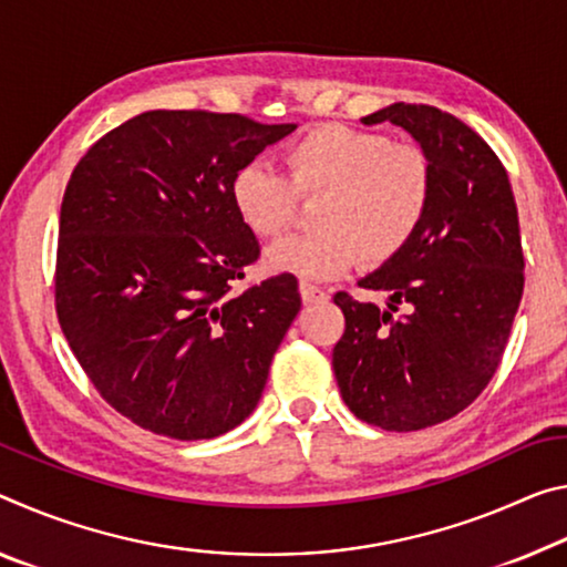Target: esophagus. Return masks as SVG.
Wrapping results in <instances>:
<instances>
[{
	"label": "esophagus",
	"instance_id": "obj_1",
	"mask_svg": "<svg viewBox=\"0 0 567 567\" xmlns=\"http://www.w3.org/2000/svg\"><path fill=\"white\" fill-rule=\"evenodd\" d=\"M300 298H302V302H326L330 295L318 285H312L308 280H300Z\"/></svg>",
	"mask_w": 567,
	"mask_h": 567
}]
</instances>
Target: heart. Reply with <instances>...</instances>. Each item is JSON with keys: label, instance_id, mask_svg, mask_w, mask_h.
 Masks as SVG:
<instances>
[{"label": "heart", "instance_id": "heart-1", "mask_svg": "<svg viewBox=\"0 0 567 567\" xmlns=\"http://www.w3.org/2000/svg\"><path fill=\"white\" fill-rule=\"evenodd\" d=\"M287 178L265 164L241 166L231 204L251 235L280 237L298 219L300 199H320L316 231L287 237L267 251V267L308 280L343 275L358 259L383 265L424 224L434 166L416 143H393L381 131L322 123L285 151Z\"/></svg>", "mask_w": 567, "mask_h": 567}]
</instances>
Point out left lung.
Instances as JSON below:
<instances>
[{
  "label": "left lung",
  "instance_id": "1",
  "mask_svg": "<svg viewBox=\"0 0 567 567\" xmlns=\"http://www.w3.org/2000/svg\"><path fill=\"white\" fill-rule=\"evenodd\" d=\"M401 125L434 166L424 224L358 287L385 308L336 292L346 332L332 371L346 406L385 431L456 416L487 389L523 300L525 257L507 171L487 141L434 105L393 103L363 123Z\"/></svg>",
  "mask_w": 567,
  "mask_h": 567
}]
</instances>
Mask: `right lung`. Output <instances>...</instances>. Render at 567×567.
I'll use <instances>...</instances> for the list:
<instances>
[{
	"mask_svg": "<svg viewBox=\"0 0 567 567\" xmlns=\"http://www.w3.org/2000/svg\"><path fill=\"white\" fill-rule=\"evenodd\" d=\"M295 128L148 111L78 161L60 209L55 310L90 383L136 426L214 439L262 396L300 292L287 272L235 292L259 245L231 178Z\"/></svg>",
	"mask_w": 567,
	"mask_h": 567,
	"instance_id": "1",
	"label": "right lung"
}]
</instances>
